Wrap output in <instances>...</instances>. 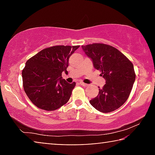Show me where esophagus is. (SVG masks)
<instances>
[{
	"mask_svg": "<svg viewBox=\"0 0 155 155\" xmlns=\"http://www.w3.org/2000/svg\"><path fill=\"white\" fill-rule=\"evenodd\" d=\"M80 85H82V86H84V87L87 86V84H85V83H84L83 82H80Z\"/></svg>",
	"mask_w": 155,
	"mask_h": 155,
	"instance_id": "obj_1",
	"label": "esophagus"
}]
</instances>
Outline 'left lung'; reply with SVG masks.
<instances>
[{
	"mask_svg": "<svg viewBox=\"0 0 155 155\" xmlns=\"http://www.w3.org/2000/svg\"><path fill=\"white\" fill-rule=\"evenodd\" d=\"M82 48L106 80L98 95L90 103L102 113L115 111L126 102L133 88L135 73L132 62L117 48L108 44L94 43Z\"/></svg>",
	"mask_w": 155,
	"mask_h": 155,
	"instance_id": "left-lung-1",
	"label": "left lung"
}]
</instances>
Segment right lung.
I'll use <instances>...</instances> for the list:
<instances>
[{"instance_id": "1", "label": "right lung", "mask_w": 155, "mask_h": 155, "mask_svg": "<svg viewBox=\"0 0 155 155\" xmlns=\"http://www.w3.org/2000/svg\"><path fill=\"white\" fill-rule=\"evenodd\" d=\"M80 46H54L27 60L22 70L23 87L30 101L39 109L54 111L70 99L75 82L62 78L70 56Z\"/></svg>"}]
</instances>
